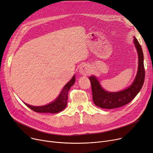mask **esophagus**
Segmentation results:
<instances>
[{"label": "esophagus", "mask_w": 153, "mask_h": 153, "mask_svg": "<svg viewBox=\"0 0 153 153\" xmlns=\"http://www.w3.org/2000/svg\"><path fill=\"white\" fill-rule=\"evenodd\" d=\"M79 74L83 75H86L90 73V69L88 67L86 66V65H83L80 67H79Z\"/></svg>", "instance_id": "obj_1"}]
</instances>
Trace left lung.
Segmentation results:
<instances>
[{
  "mask_svg": "<svg viewBox=\"0 0 153 153\" xmlns=\"http://www.w3.org/2000/svg\"><path fill=\"white\" fill-rule=\"evenodd\" d=\"M134 43L137 51L139 66L134 81L129 88L119 92H108L101 88L96 77H89L91 85L93 101L96 106L105 109L121 107L131 102L141 90L145 77L144 56L141 45L135 37Z\"/></svg>",
  "mask_w": 153,
  "mask_h": 153,
  "instance_id": "obj_1",
  "label": "left lung"
}]
</instances>
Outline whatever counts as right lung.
Instances as JSON below:
<instances>
[{"label": "right lung", "instance_id": "add662e5", "mask_svg": "<svg viewBox=\"0 0 153 153\" xmlns=\"http://www.w3.org/2000/svg\"><path fill=\"white\" fill-rule=\"evenodd\" d=\"M75 82V76H74L71 80L66 85L62 91L59 97L57 98L53 102L47 105L43 106H33L25 104L29 108L33 111L37 113H59L65 108L67 104L68 100V93L70 89L71 86L74 85Z\"/></svg>", "mask_w": 153, "mask_h": 153}]
</instances>
